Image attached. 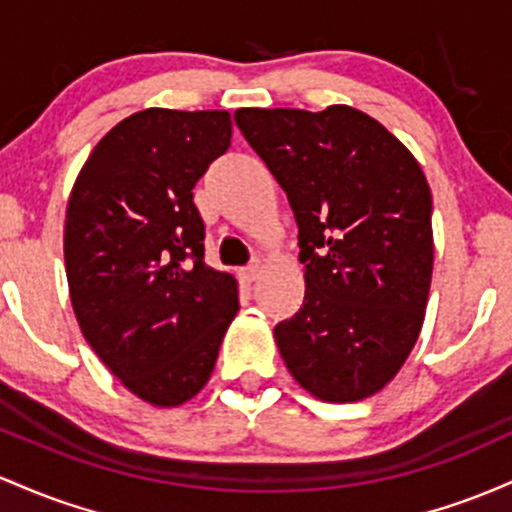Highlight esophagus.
Listing matches in <instances>:
<instances>
[{"label": "esophagus", "instance_id": "esophagus-1", "mask_svg": "<svg viewBox=\"0 0 512 512\" xmlns=\"http://www.w3.org/2000/svg\"><path fill=\"white\" fill-rule=\"evenodd\" d=\"M258 275H261V263H258V261L251 263V266L241 268V271H239V278L244 280V283H254Z\"/></svg>", "mask_w": 512, "mask_h": 512}]
</instances>
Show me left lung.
Instances as JSON below:
<instances>
[{
    "label": "left lung",
    "mask_w": 512,
    "mask_h": 512,
    "mask_svg": "<svg viewBox=\"0 0 512 512\" xmlns=\"http://www.w3.org/2000/svg\"><path fill=\"white\" fill-rule=\"evenodd\" d=\"M234 120L300 227L304 302L273 331L287 370L321 401L367 399L394 380L426 319V174L382 123L341 103L239 108Z\"/></svg>",
    "instance_id": "8db88e82"
}]
</instances>
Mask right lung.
I'll list each match as a JSON object with an SVG mask.
<instances>
[{
    "mask_svg": "<svg viewBox=\"0 0 512 512\" xmlns=\"http://www.w3.org/2000/svg\"><path fill=\"white\" fill-rule=\"evenodd\" d=\"M232 142L227 111L147 108L101 137L74 181L65 268L86 343L159 409L191 401L239 312L234 275L203 261L193 188Z\"/></svg>",
    "mask_w": 512,
    "mask_h": 512,
    "instance_id": "add662e5",
    "label": "right lung"
}]
</instances>
